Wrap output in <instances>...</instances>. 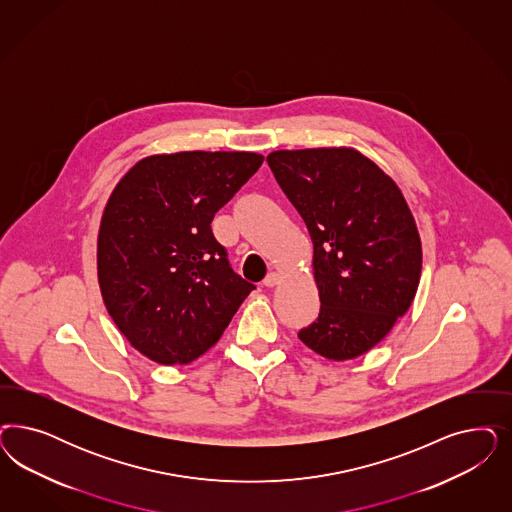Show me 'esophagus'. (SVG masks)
<instances>
[{
    "mask_svg": "<svg viewBox=\"0 0 512 512\" xmlns=\"http://www.w3.org/2000/svg\"><path fill=\"white\" fill-rule=\"evenodd\" d=\"M279 281H281V275H279V273H275V271H271V273H267V277L264 279V286L271 288V286L279 284Z\"/></svg>",
    "mask_w": 512,
    "mask_h": 512,
    "instance_id": "34e87169",
    "label": "esophagus"
}]
</instances>
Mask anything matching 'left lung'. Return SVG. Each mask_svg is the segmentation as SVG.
Masks as SVG:
<instances>
[{
  "mask_svg": "<svg viewBox=\"0 0 512 512\" xmlns=\"http://www.w3.org/2000/svg\"><path fill=\"white\" fill-rule=\"evenodd\" d=\"M267 164L313 239L320 313L297 337L328 360L362 356L407 313L420 282L407 201L356 150H277Z\"/></svg>",
  "mask_w": 512,
  "mask_h": 512,
  "instance_id": "8db88e82",
  "label": "left lung"
}]
</instances>
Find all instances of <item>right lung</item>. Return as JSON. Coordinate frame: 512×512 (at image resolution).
I'll return each mask as SVG.
<instances>
[{
  "mask_svg": "<svg viewBox=\"0 0 512 512\" xmlns=\"http://www.w3.org/2000/svg\"><path fill=\"white\" fill-rule=\"evenodd\" d=\"M262 162L254 152L158 154L116 184L99 226V288L152 362H194L256 288L231 269L211 222Z\"/></svg>",
  "mask_w": 512,
  "mask_h": 512,
  "instance_id": "add662e5",
  "label": "right lung"
}]
</instances>
